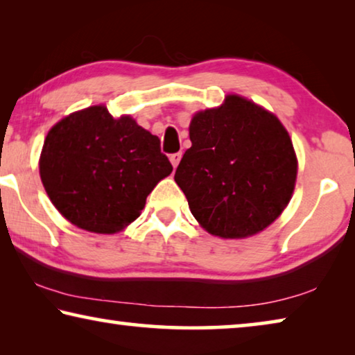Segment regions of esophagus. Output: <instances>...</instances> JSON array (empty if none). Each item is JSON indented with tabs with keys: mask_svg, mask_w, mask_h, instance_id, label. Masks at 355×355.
Returning a JSON list of instances; mask_svg holds the SVG:
<instances>
[{
	"mask_svg": "<svg viewBox=\"0 0 355 355\" xmlns=\"http://www.w3.org/2000/svg\"><path fill=\"white\" fill-rule=\"evenodd\" d=\"M169 159H171V163H172V166H173V169H175V167H177L178 163H180V159H182V152L172 153V155L169 156Z\"/></svg>",
	"mask_w": 355,
	"mask_h": 355,
	"instance_id": "1",
	"label": "esophagus"
}]
</instances>
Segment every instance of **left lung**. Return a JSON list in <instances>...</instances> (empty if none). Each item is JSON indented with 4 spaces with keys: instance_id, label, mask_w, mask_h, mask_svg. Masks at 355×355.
<instances>
[{
    "instance_id": "left-lung-1",
    "label": "left lung",
    "mask_w": 355,
    "mask_h": 355,
    "mask_svg": "<svg viewBox=\"0 0 355 355\" xmlns=\"http://www.w3.org/2000/svg\"><path fill=\"white\" fill-rule=\"evenodd\" d=\"M189 139L175 182L208 233L248 238L279 218L293 196L297 159L274 114L227 95L222 106L192 117Z\"/></svg>"
}]
</instances>
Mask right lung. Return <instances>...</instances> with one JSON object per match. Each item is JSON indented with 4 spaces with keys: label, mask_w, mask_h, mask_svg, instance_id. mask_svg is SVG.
I'll return each instance as SVG.
<instances>
[{
    "label": "right lung",
    "mask_w": 355,
    "mask_h": 355,
    "mask_svg": "<svg viewBox=\"0 0 355 355\" xmlns=\"http://www.w3.org/2000/svg\"><path fill=\"white\" fill-rule=\"evenodd\" d=\"M40 178L65 219L111 235L139 218L147 196L171 175L158 136L130 116L91 106L58 122L45 137Z\"/></svg>",
    "instance_id": "right-lung-1"
}]
</instances>
